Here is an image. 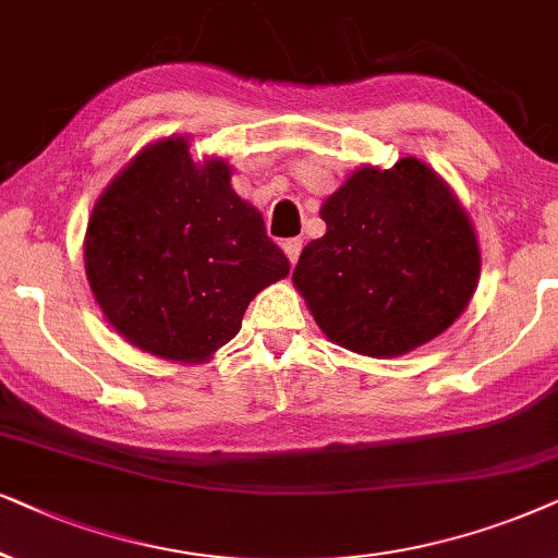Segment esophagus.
Returning a JSON list of instances; mask_svg holds the SVG:
<instances>
[{
	"mask_svg": "<svg viewBox=\"0 0 558 558\" xmlns=\"http://www.w3.org/2000/svg\"><path fill=\"white\" fill-rule=\"evenodd\" d=\"M283 250H286L288 259H291V265H295V263H299V257H301L303 240H299V236H293V240H286L283 242Z\"/></svg>",
	"mask_w": 558,
	"mask_h": 558,
	"instance_id": "34e87169",
	"label": "esophagus"
}]
</instances>
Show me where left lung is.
<instances>
[{
	"mask_svg": "<svg viewBox=\"0 0 558 558\" xmlns=\"http://www.w3.org/2000/svg\"><path fill=\"white\" fill-rule=\"evenodd\" d=\"M326 234L293 283L322 331L367 356H396L457 322L480 278L477 236L439 175L415 158L360 168L322 206Z\"/></svg>",
	"mask_w": 558,
	"mask_h": 558,
	"instance_id": "obj_1",
	"label": "left lung"
}]
</instances>
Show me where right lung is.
Listing matches in <instances>:
<instances>
[{
    "mask_svg": "<svg viewBox=\"0 0 558 558\" xmlns=\"http://www.w3.org/2000/svg\"><path fill=\"white\" fill-rule=\"evenodd\" d=\"M86 275L104 316L132 344L202 362L236 337L250 301L291 263L225 160L196 166L185 140L145 147L96 202Z\"/></svg>",
    "mask_w": 558,
    "mask_h": 558,
    "instance_id": "right-lung-1",
    "label": "right lung"
}]
</instances>
